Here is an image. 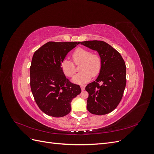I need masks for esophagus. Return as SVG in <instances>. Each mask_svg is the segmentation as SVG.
<instances>
[{
	"mask_svg": "<svg viewBox=\"0 0 154 154\" xmlns=\"http://www.w3.org/2000/svg\"><path fill=\"white\" fill-rule=\"evenodd\" d=\"M80 87H81L82 91H84V90H85V85H80Z\"/></svg>",
	"mask_w": 154,
	"mask_h": 154,
	"instance_id": "esophagus-1",
	"label": "esophagus"
}]
</instances>
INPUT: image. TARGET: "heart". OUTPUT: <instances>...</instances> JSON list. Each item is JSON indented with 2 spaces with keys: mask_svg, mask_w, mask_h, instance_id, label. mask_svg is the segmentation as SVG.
Here are the masks:
<instances>
[{
  "mask_svg": "<svg viewBox=\"0 0 154 154\" xmlns=\"http://www.w3.org/2000/svg\"><path fill=\"white\" fill-rule=\"evenodd\" d=\"M74 63H81L80 71L72 78V82L79 84H83L89 81L92 76L98 75L102 66L101 56L97 53H91L86 48H78L74 51L72 54ZM62 71L66 76L72 77L76 72L74 63L68 59H64L61 64Z\"/></svg>",
  "mask_w": 154,
  "mask_h": 154,
  "instance_id": "1",
  "label": "heart"
}]
</instances>
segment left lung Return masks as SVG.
I'll list each match as a JSON object with an SVG mask.
<instances>
[{
  "instance_id": "8db88e82",
  "label": "left lung",
  "mask_w": 154,
  "mask_h": 154,
  "mask_svg": "<svg viewBox=\"0 0 154 154\" xmlns=\"http://www.w3.org/2000/svg\"><path fill=\"white\" fill-rule=\"evenodd\" d=\"M80 43L96 51L102 59L98 76L85 87L88 93L87 109L92 114H109L118 106L123 95L127 83L125 61L119 52L103 41Z\"/></svg>"
}]
</instances>
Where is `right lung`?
<instances>
[{"label":"right lung","mask_w":154,"mask_h":154,"mask_svg":"<svg viewBox=\"0 0 154 154\" xmlns=\"http://www.w3.org/2000/svg\"><path fill=\"white\" fill-rule=\"evenodd\" d=\"M80 42H49L36 50L30 67L32 94L39 109L55 118L67 115L71 102L81 92L80 85L65 76L61 64L70 51Z\"/></svg>","instance_id":"right-lung-1"}]
</instances>
